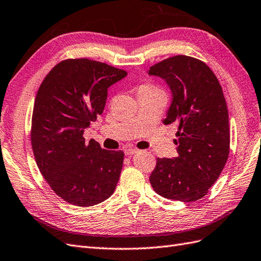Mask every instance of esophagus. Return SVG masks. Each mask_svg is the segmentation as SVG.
Wrapping results in <instances>:
<instances>
[{
	"instance_id": "34e87169",
	"label": "esophagus",
	"mask_w": 261,
	"mask_h": 261,
	"mask_svg": "<svg viewBox=\"0 0 261 261\" xmlns=\"http://www.w3.org/2000/svg\"><path fill=\"white\" fill-rule=\"evenodd\" d=\"M138 151H139L138 149H134V148H127V149L124 150L126 156H132V154H135V153H137Z\"/></svg>"
}]
</instances>
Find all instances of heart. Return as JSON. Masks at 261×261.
I'll use <instances>...</instances> for the list:
<instances>
[{
  "label": "heart",
  "instance_id": "heart-1",
  "mask_svg": "<svg viewBox=\"0 0 261 261\" xmlns=\"http://www.w3.org/2000/svg\"><path fill=\"white\" fill-rule=\"evenodd\" d=\"M145 87H151V86H145Z\"/></svg>",
  "mask_w": 261,
  "mask_h": 261
}]
</instances>
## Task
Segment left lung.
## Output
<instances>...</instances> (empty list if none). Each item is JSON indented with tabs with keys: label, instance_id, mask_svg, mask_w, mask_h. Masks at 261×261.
Here are the masks:
<instances>
[{
	"label": "left lung",
	"instance_id": "left-lung-1",
	"mask_svg": "<svg viewBox=\"0 0 261 261\" xmlns=\"http://www.w3.org/2000/svg\"><path fill=\"white\" fill-rule=\"evenodd\" d=\"M147 73L165 80L172 102L164 124L179 125L178 157L158 158L150 185L169 200L194 202L220 177L229 153L228 111L215 74L203 61L174 56Z\"/></svg>",
	"mask_w": 261,
	"mask_h": 261
}]
</instances>
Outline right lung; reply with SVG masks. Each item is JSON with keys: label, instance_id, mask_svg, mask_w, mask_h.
I'll list each match as a JSON object with an SVG mask.
<instances>
[{"label": "right lung", "instance_id": "1", "mask_svg": "<svg viewBox=\"0 0 261 261\" xmlns=\"http://www.w3.org/2000/svg\"><path fill=\"white\" fill-rule=\"evenodd\" d=\"M125 70L90 59L59 62L40 84L32 118L36 164L55 193L70 204L92 206L113 194L124 152L102 149L83 138L103 113L108 89Z\"/></svg>", "mask_w": 261, "mask_h": 261}]
</instances>
